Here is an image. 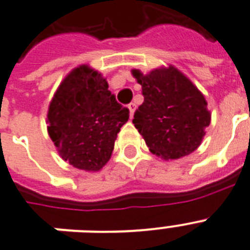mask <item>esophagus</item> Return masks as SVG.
<instances>
[{
	"label": "esophagus",
	"mask_w": 250,
	"mask_h": 250,
	"mask_svg": "<svg viewBox=\"0 0 250 250\" xmlns=\"http://www.w3.org/2000/svg\"><path fill=\"white\" fill-rule=\"evenodd\" d=\"M127 108H129V112H130V117H133V115H134L135 112V108H137L135 103H130V104L127 105Z\"/></svg>",
	"instance_id": "obj_1"
}]
</instances>
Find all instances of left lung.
<instances>
[{
    "mask_svg": "<svg viewBox=\"0 0 250 250\" xmlns=\"http://www.w3.org/2000/svg\"><path fill=\"white\" fill-rule=\"evenodd\" d=\"M142 85L145 102L133 124L149 151L164 160L181 159L201 145L210 112L204 95L181 71L169 65L143 75L131 71Z\"/></svg>",
    "mask_w": 250,
    "mask_h": 250,
    "instance_id": "obj_1",
    "label": "left lung"
}]
</instances>
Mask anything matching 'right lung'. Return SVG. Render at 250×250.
Here are the masks:
<instances>
[{
  "label": "right lung",
  "mask_w": 250,
  "mask_h": 250,
  "mask_svg": "<svg viewBox=\"0 0 250 250\" xmlns=\"http://www.w3.org/2000/svg\"><path fill=\"white\" fill-rule=\"evenodd\" d=\"M129 109L117 103L108 83L83 64L65 76L47 111V131L64 161L77 169L98 171L111 159L120 127Z\"/></svg>",
  "instance_id": "right-lung-1"
}]
</instances>
